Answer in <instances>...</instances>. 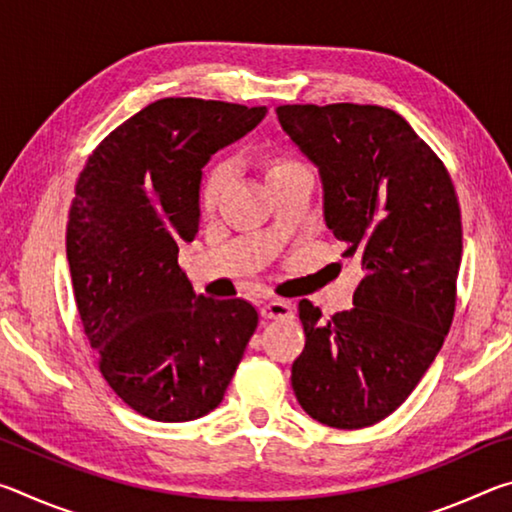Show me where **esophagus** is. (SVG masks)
I'll list each match as a JSON object with an SVG mask.
<instances>
[{"instance_id": "1", "label": "esophagus", "mask_w": 512, "mask_h": 512, "mask_svg": "<svg viewBox=\"0 0 512 512\" xmlns=\"http://www.w3.org/2000/svg\"><path fill=\"white\" fill-rule=\"evenodd\" d=\"M262 316L268 320H282V318H291L293 316V305L287 300H268L262 307Z\"/></svg>"}]
</instances>
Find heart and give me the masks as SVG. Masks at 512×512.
<instances>
[{"label":"heart","mask_w":512,"mask_h":512,"mask_svg":"<svg viewBox=\"0 0 512 512\" xmlns=\"http://www.w3.org/2000/svg\"><path fill=\"white\" fill-rule=\"evenodd\" d=\"M302 167L298 160L289 158V155H268L266 158V173H268V180H273L275 176H280V173L289 171V169H296ZM228 180H230V167L225 162H219L216 167H212V171L207 173L203 185H201V194H198V203H201V210L203 212H212L216 205H219L221 196L225 192V187H228Z\"/></svg>","instance_id":"1"}]
</instances>
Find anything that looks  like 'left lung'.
Segmentation results:
<instances>
[{"label":"left lung","instance_id":"8db88e82","mask_svg":"<svg viewBox=\"0 0 512 512\" xmlns=\"http://www.w3.org/2000/svg\"><path fill=\"white\" fill-rule=\"evenodd\" d=\"M275 115L320 171L327 228L366 273L354 307L329 320L300 300L293 393L320 424L370 427L413 393L452 327L461 205L443 160L395 110L293 103Z\"/></svg>","mask_w":512,"mask_h":512}]
</instances>
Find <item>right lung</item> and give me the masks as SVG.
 <instances>
[{"label":"right lung","mask_w":512,"mask_h":512,"mask_svg":"<svg viewBox=\"0 0 512 512\" xmlns=\"http://www.w3.org/2000/svg\"><path fill=\"white\" fill-rule=\"evenodd\" d=\"M264 106L169 97L103 137L74 187L67 262L103 379L144 418L189 422L221 404L257 311L196 296L178 266L198 232L210 155L264 119Z\"/></svg>","instance_id":"1"}]
</instances>
